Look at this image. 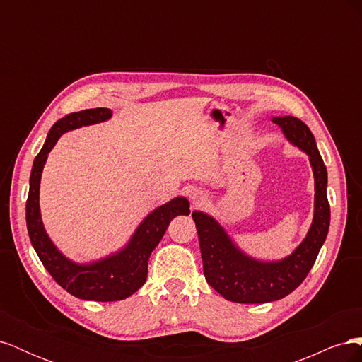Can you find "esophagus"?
Instances as JSON below:
<instances>
[{"mask_svg":"<svg viewBox=\"0 0 362 362\" xmlns=\"http://www.w3.org/2000/svg\"><path fill=\"white\" fill-rule=\"evenodd\" d=\"M190 201H192L194 205H202V204L206 201V194H205L202 190L194 189V190L190 192Z\"/></svg>","mask_w":362,"mask_h":362,"instance_id":"34e87169","label":"esophagus"}]
</instances>
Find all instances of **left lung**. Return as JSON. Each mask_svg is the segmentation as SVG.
Masks as SVG:
<instances>
[{
	"label": "left lung",
	"mask_w": 362,
	"mask_h": 362,
	"mask_svg": "<svg viewBox=\"0 0 362 362\" xmlns=\"http://www.w3.org/2000/svg\"><path fill=\"white\" fill-rule=\"evenodd\" d=\"M284 137L310 158L314 175V214L305 238L290 255L262 261L247 255L221 222L204 211H193L206 282L226 300L266 303L286 298L298 288L314 266L331 223L327 202V170L311 129L294 116H273Z\"/></svg>",
	"instance_id": "8db88e82"
}]
</instances>
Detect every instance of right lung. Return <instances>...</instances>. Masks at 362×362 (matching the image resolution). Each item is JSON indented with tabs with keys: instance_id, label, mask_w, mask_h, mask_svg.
Here are the masks:
<instances>
[{
	"instance_id": "obj_1",
	"label": "right lung",
	"mask_w": 362,
	"mask_h": 362,
	"mask_svg": "<svg viewBox=\"0 0 362 362\" xmlns=\"http://www.w3.org/2000/svg\"><path fill=\"white\" fill-rule=\"evenodd\" d=\"M112 116L113 112L110 108L100 107L71 113L59 119L51 127L45 144L33 161L30 175V190L25 206L30 242L54 281L75 298L83 300L113 302L124 300L134 294L146 282L151 252L160 243L172 218L181 214H190V202L184 196H177L152 210L139 223L125 246L112 252L110 255L89 262H76L54 245L43 226L39 205L40 178L48 154L56 146L57 140L68 131L105 122Z\"/></svg>"
}]
</instances>
